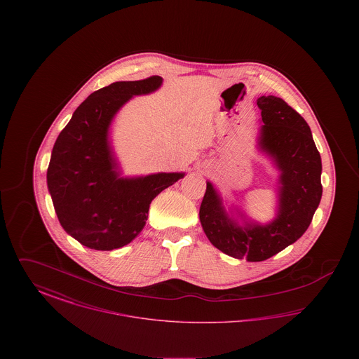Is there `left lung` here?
Returning a JSON list of instances; mask_svg holds the SVG:
<instances>
[{
	"instance_id": "1",
	"label": "left lung",
	"mask_w": 359,
	"mask_h": 359,
	"mask_svg": "<svg viewBox=\"0 0 359 359\" xmlns=\"http://www.w3.org/2000/svg\"><path fill=\"white\" fill-rule=\"evenodd\" d=\"M261 128L257 148L277 171V207L271 222L259 223L231 205L207 182L199 219L210 242L227 256L258 262L277 255L300 238L322 199V158L306 120L274 95L257 100Z\"/></svg>"
}]
</instances>
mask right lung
<instances>
[{"instance_id": "add662e5", "label": "right lung", "mask_w": 359, "mask_h": 359, "mask_svg": "<svg viewBox=\"0 0 359 359\" xmlns=\"http://www.w3.org/2000/svg\"><path fill=\"white\" fill-rule=\"evenodd\" d=\"M163 85L161 76L116 82L90 94L74 111L52 149L47 184L65 231L83 246L113 250L142 231L149 205L184 172L122 176L110 126L121 107Z\"/></svg>"}]
</instances>
